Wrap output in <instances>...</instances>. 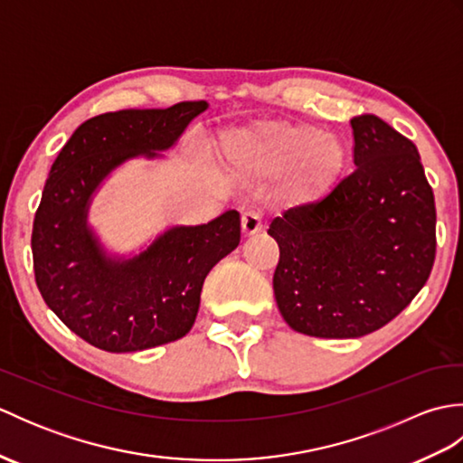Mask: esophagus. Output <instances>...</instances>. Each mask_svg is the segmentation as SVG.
<instances>
[{"instance_id": "1", "label": "esophagus", "mask_w": 463, "mask_h": 463, "mask_svg": "<svg viewBox=\"0 0 463 463\" xmlns=\"http://www.w3.org/2000/svg\"><path fill=\"white\" fill-rule=\"evenodd\" d=\"M241 229L244 237H252L262 229V216L257 211H247L241 219Z\"/></svg>"}]
</instances>
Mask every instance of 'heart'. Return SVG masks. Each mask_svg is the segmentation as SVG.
<instances>
[{
	"mask_svg": "<svg viewBox=\"0 0 463 463\" xmlns=\"http://www.w3.org/2000/svg\"><path fill=\"white\" fill-rule=\"evenodd\" d=\"M226 159L254 175H272L288 166L287 194L298 204L326 196L346 163V149L332 135L310 125L264 121L234 133L224 145Z\"/></svg>",
	"mask_w": 463,
	"mask_h": 463,
	"instance_id": "heart-1",
	"label": "heart"
}]
</instances>
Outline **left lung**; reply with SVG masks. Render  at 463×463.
<instances>
[{"label":"left lung","mask_w":463,"mask_h":463,"mask_svg":"<svg viewBox=\"0 0 463 463\" xmlns=\"http://www.w3.org/2000/svg\"><path fill=\"white\" fill-rule=\"evenodd\" d=\"M356 169L318 203L272 219V287L292 330L360 338L394 320L436 259V204L416 145L380 117H352Z\"/></svg>","instance_id":"1"}]
</instances>
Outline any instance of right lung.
<instances>
[{"label":"right lung","instance_id":"right-lung-1","mask_svg":"<svg viewBox=\"0 0 463 463\" xmlns=\"http://www.w3.org/2000/svg\"><path fill=\"white\" fill-rule=\"evenodd\" d=\"M206 109H125L80 125L49 171L32 232L37 288L57 318L91 346L137 352L184 336L206 274L241 242L237 211L201 226H176L127 262L105 259L85 226L95 186L129 156L163 151Z\"/></svg>","mask_w":463,"mask_h":463}]
</instances>
